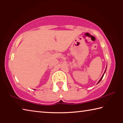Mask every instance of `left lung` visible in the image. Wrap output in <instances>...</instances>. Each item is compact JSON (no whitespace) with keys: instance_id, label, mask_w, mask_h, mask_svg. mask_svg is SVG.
Instances as JSON below:
<instances>
[{"instance_id":"8db88e82","label":"left lung","mask_w":123,"mask_h":123,"mask_svg":"<svg viewBox=\"0 0 123 123\" xmlns=\"http://www.w3.org/2000/svg\"><path fill=\"white\" fill-rule=\"evenodd\" d=\"M106 68H107V67H106ZM106 69H105V72H104V73L103 74V76H101V78H100V79L99 80V81H98V83H99L100 82V81L102 80V79H103V76H104V74L105 73V72H106Z\"/></svg>"}]
</instances>
